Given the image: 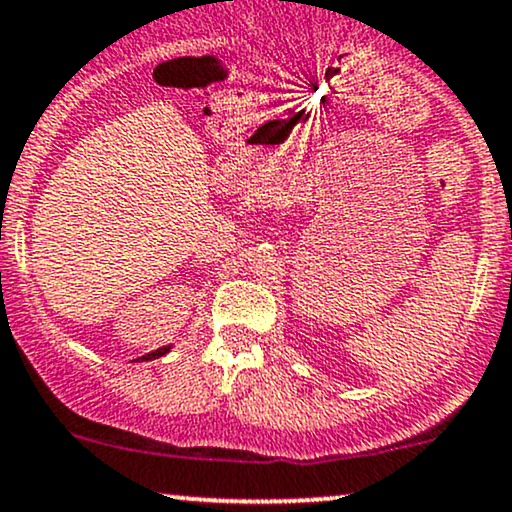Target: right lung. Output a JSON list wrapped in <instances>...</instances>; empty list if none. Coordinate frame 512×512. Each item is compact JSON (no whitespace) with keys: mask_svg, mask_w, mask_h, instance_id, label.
<instances>
[{"mask_svg":"<svg viewBox=\"0 0 512 512\" xmlns=\"http://www.w3.org/2000/svg\"><path fill=\"white\" fill-rule=\"evenodd\" d=\"M172 347H163V349H155V352H151V354H146V357H141L144 361H151V359H160V357H165L167 352H170Z\"/></svg>","mask_w":512,"mask_h":512,"instance_id":"1","label":"right lung"}]
</instances>
